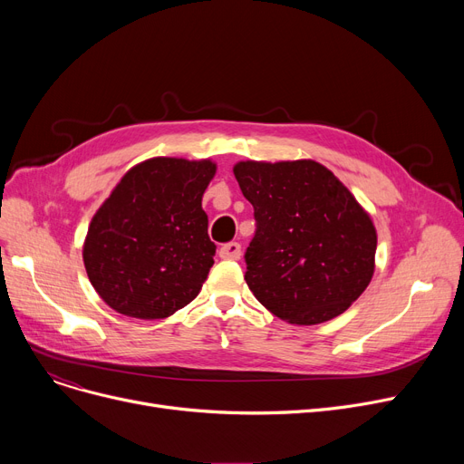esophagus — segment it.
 Segmentation results:
<instances>
[{
  "mask_svg": "<svg viewBox=\"0 0 464 464\" xmlns=\"http://www.w3.org/2000/svg\"><path fill=\"white\" fill-rule=\"evenodd\" d=\"M240 245L238 242H227L222 248H219V257L222 259H240Z\"/></svg>",
  "mask_w": 464,
  "mask_h": 464,
  "instance_id": "obj_1",
  "label": "esophagus"
}]
</instances>
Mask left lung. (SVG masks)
Masks as SVG:
<instances>
[{"mask_svg":"<svg viewBox=\"0 0 464 464\" xmlns=\"http://www.w3.org/2000/svg\"><path fill=\"white\" fill-rule=\"evenodd\" d=\"M233 173L254 207L245 280L256 299L297 325L348 310L372 280L378 242L352 191L314 160H248Z\"/></svg>","mask_w":464,"mask_h":464,"instance_id":"1","label":"left lung"}]
</instances>
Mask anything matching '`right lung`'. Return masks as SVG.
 I'll list each match as a JSON object with an SVG mask.
<instances>
[{"label": "right lung", "mask_w": 464, "mask_h": 464, "mask_svg": "<svg viewBox=\"0 0 464 464\" xmlns=\"http://www.w3.org/2000/svg\"><path fill=\"white\" fill-rule=\"evenodd\" d=\"M214 175L210 160L150 158L131 167L97 208L82 259L112 310L163 320L199 295L216 254L201 207Z\"/></svg>", "instance_id": "obj_1"}]
</instances>
